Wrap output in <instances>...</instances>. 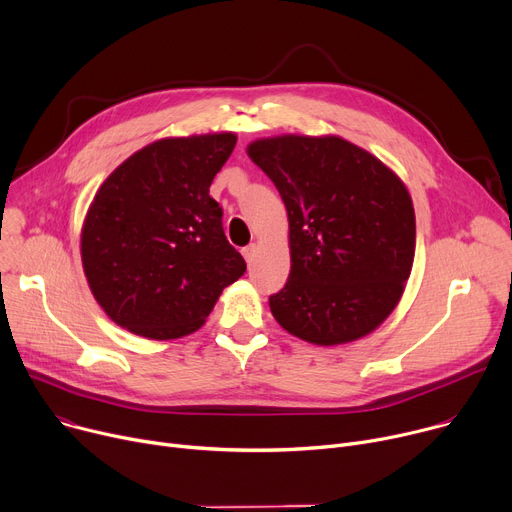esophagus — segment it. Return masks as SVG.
Listing matches in <instances>:
<instances>
[{"label":"esophagus","instance_id":"obj_1","mask_svg":"<svg viewBox=\"0 0 512 512\" xmlns=\"http://www.w3.org/2000/svg\"><path fill=\"white\" fill-rule=\"evenodd\" d=\"M255 251H257V247H255V245H247V247L243 249V257L247 259V263H253V259H255Z\"/></svg>","mask_w":512,"mask_h":512}]
</instances>
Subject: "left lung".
I'll use <instances>...</instances> for the list:
<instances>
[{"label":"left lung","mask_w":512,"mask_h":512,"mask_svg":"<svg viewBox=\"0 0 512 512\" xmlns=\"http://www.w3.org/2000/svg\"><path fill=\"white\" fill-rule=\"evenodd\" d=\"M290 220L292 269L269 296L282 327L316 345L355 341L388 318L412 269L416 222L404 183L339 136L249 145Z\"/></svg>","instance_id":"obj_1"}]
</instances>
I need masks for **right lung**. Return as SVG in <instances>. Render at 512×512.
Segmentation results:
<instances>
[{"mask_svg": "<svg viewBox=\"0 0 512 512\" xmlns=\"http://www.w3.org/2000/svg\"><path fill=\"white\" fill-rule=\"evenodd\" d=\"M235 145L230 132L163 138L128 157L91 202L81 232L87 284L130 333L177 339L198 331L245 273L210 198Z\"/></svg>", "mask_w": 512, "mask_h": 512, "instance_id": "obj_1", "label": "right lung"}]
</instances>
